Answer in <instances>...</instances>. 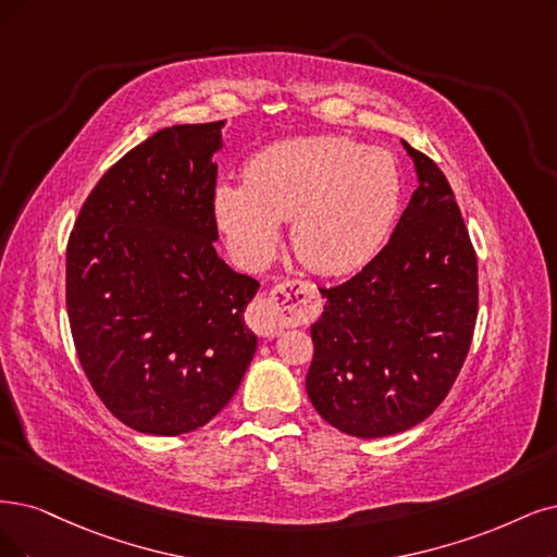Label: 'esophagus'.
Wrapping results in <instances>:
<instances>
[{"label": "esophagus", "mask_w": 557, "mask_h": 557, "mask_svg": "<svg viewBox=\"0 0 557 557\" xmlns=\"http://www.w3.org/2000/svg\"><path fill=\"white\" fill-rule=\"evenodd\" d=\"M321 314V296L314 284L302 280H284L268 296L252 302L247 323L261 337H277L284 327L312 323Z\"/></svg>", "instance_id": "obj_1"}]
</instances>
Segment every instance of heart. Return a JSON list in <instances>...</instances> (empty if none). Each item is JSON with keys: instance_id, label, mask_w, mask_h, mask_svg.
<instances>
[{"instance_id": "1", "label": "heart", "mask_w": 557, "mask_h": 557, "mask_svg": "<svg viewBox=\"0 0 557 557\" xmlns=\"http://www.w3.org/2000/svg\"><path fill=\"white\" fill-rule=\"evenodd\" d=\"M245 185L220 183L213 211L232 255L261 265L292 220V247L319 275H346L374 257L399 203V172L381 149L348 137H296L247 160Z\"/></svg>"}]
</instances>
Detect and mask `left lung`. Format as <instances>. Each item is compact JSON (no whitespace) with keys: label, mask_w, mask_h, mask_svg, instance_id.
I'll list each match as a JSON object with an SVG mask.
<instances>
[{"label":"left lung","mask_w":557,"mask_h":557,"mask_svg":"<svg viewBox=\"0 0 557 557\" xmlns=\"http://www.w3.org/2000/svg\"><path fill=\"white\" fill-rule=\"evenodd\" d=\"M420 185L383 250L335 286L312 325L307 395L358 438L426 420L455 385L478 321V255L438 164L404 141Z\"/></svg>","instance_id":"left-lung-1"}]
</instances>
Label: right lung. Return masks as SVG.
Wrapping results in <instances>:
<instances>
[{
	"label": "right lung",
	"instance_id": "obj_1",
	"mask_svg": "<svg viewBox=\"0 0 557 557\" xmlns=\"http://www.w3.org/2000/svg\"><path fill=\"white\" fill-rule=\"evenodd\" d=\"M224 121L162 128L100 176L66 247V310L82 369L126 426L188 434L230 404L257 335L259 282L213 247Z\"/></svg>",
	"mask_w": 557,
	"mask_h": 557
}]
</instances>
